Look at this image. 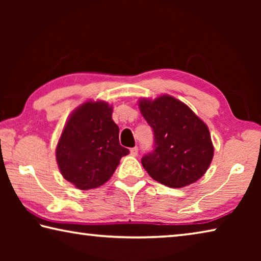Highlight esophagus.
Segmentation results:
<instances>
[{
    "label": "esophagus",
    "instance_id": "obj_1",
    "mask_svg": "<svg viewBox=\"0 0 261 261\" xmlns=\"http://www.w3.org/2000/svg\"><path fill=\"white\" fill-rule=\"evenodd\" d=\"M130 154L132 156H137L138 155V147H132L131 149H130Z\"/></svg>",
    "mask_w": 261,
    "mask_h": 261
}]
</instances>
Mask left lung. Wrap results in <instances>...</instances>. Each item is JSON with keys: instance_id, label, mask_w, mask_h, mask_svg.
<instances>
[{"instance_id": "8db88e82", "label": "left lung", "mask_w": 261, "mask_h": 261, "mask_svg": "<svg viewBox=\"0 0 261 261\" xmlns=\"http://www.w3.org/2000/svg\"><path fill=\"white\" fill-rule=\"evenodd\" d=\"M139 109L154 132L153 151L141 165L156 182L183 188L204 175L214 155L210 130L187 105L170 95L139 100Z\"/></svg>"}]
</instances>
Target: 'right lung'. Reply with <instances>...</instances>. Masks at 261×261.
Listing matches in <instances>:
<instances>
[{
	"instance_id": "right-lung-1",
	"label": "right lung",
	"mask_w": 261,
	"mask_h": 261,
	"mask_svg": "<svg viewBox=\"0 0 261 261\" xmlns=\"http://www.w3.org/2000/svg\"><path fill=\"white\" fill-rule=\"evenodd\" d=\"M113 107L105 101H87L70 115L56 147L61 174L79 190H90L112 177L122 156L120 129L112 118Z\"/></svg>"
}]
</instances>
